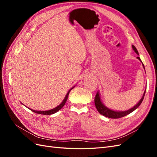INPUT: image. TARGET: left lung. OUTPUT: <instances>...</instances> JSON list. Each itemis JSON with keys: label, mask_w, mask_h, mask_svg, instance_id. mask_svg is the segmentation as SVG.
Returning a JSON list of instances; mask_svg holds the SVG:
<instances>
[{"label": "left lung", "mask_w": 157, "mask_h": 157, "mask_svg": "<svg viewBox=\"0 0 157 157\" xmlns=\"http://www.w3.org/2000/svg\"><path fill=\"white\" fill-rule=\"evenodd\" d=\"M132 49L134 50V52H136V53L137 55H139L138 51L137 50L136 47L134 45H132ZM137 58L138 59L141 61V62L142 63V61H141L140 57H137ZM142 65H143V67H144V68L145 69V67H144V65L143 63H142ZM145 91H146V89H145V92H144V93L143 94V96H142V98L140 99V100L139 101V102L137 103L135 106H134L132 108L128 109V110H126V111H115V110H113V109H109L107 107H106L103 103V102L101 101V95H100V94H99V91L97 92V94L96 95V97H95V99H94L95 105H96V107L99 113H100L101 115L105 116L106 117L110 118H119L123 117H124V116H126L127 115H129L130 113H131L132 112L135 111L136 109L141 105V103L142 101H143V99L144 98Z\"/></svg>", "instance_id": "1"}]
</instances>
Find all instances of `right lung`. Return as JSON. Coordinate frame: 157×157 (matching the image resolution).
I'll list each match as a JSON object with an SVG mask.
<instances>
[{
  "label": "right lung",
  "mask_w": 157,
  "mask_h": 157,
  "mask_svg": "<svg viewBox=\"0 0 157 157\" xmlns=\"http://www.w3.org/2000/svg\"><path fill=\"white\" fill-rule=\"evenodd\" d=\"M75 86H73L72 88H71V89L69 90L68 92L67 93V94H66V96H65V98L63 99V101L61 102L58 106H57L56 107H55V108H54V109H50V110H48V111H36V110H33V109H30V108H29V109H30V110H31V111H33V112H35V113H37V114H40V115H52V114H54V113L58 112V111H59L60 109L65 105V104L66 101H67V98H68V96H69V94L70 91H71V90H72L73 88H74Z\"/></svg>",
  "instance_id": "add662e5"
}]
</instances>
